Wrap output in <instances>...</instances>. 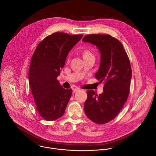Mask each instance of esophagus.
Instances as JSON below:
<instances>
[{
  "label": "esophagus",
  "mask_w": 156,
  "mask_h": 156,
  "mask_svg": "<svg viewBox=\"0 0 156 156\" xmlns=\"http://www.w3.org/2000/svg\"><path fill=\"white\" fill-rule=\"evenodd\" d=\"M73 91H74V92H77V91H79V90H80V88H73Z\"/></svg>",
  "instance_id": "esophagus-1"
}]
</instances>
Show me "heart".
Instances as JSON below:
<instances>
[{
	"instance_id": "obj_1",
	"label": "heart",
	"mask_w": 156,
	"mask_h": 156,
	"mask_svg": "<svg viewBox=\"0 0 156 156\" xmlns=\"http://www.w3.org/2000/svg\"><path fill=\"white\" fill-rule=\"evenodd\" d=\"M83 59H86V58H89L91 57H94L93 55L88 50H85L83 51Z\"/></svg>"
}]
</instances>
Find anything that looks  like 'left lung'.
Here are the masks:
<instances>
[{
  "label": "left lung",
  "instance_id": "obj_1",
  "mask_svg": "<svg viewBox=\"0 0 156 156\" xmlns=\"http://www.w3.org/2000/svg\"><path fill=\"white\" fill-rule=\"evenodd\" d=\"M82 41L98 49L100 63L95 77L104 83L102 94L88 90L84 110L92 121L106 124L117 116L127 100L132 76L130 61L121 42L109 35H87Z\"/></svg>",
  "mask_w": 156,
  "mask_h": 156
}]
</instances>
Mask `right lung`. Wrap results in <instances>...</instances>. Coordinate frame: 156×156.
Instances as JSON below:
<instances>
[{
    "mask_svg": "<svg viewBox=\"0 0 156 156\" xmlns=\"http://www.w3.org/2000/svg\"><path fill=\"white\" fill-rule=\"evenodd\" d=\"M82 37L54 33L40 43L32 55L29 83L37 110L46 121L56 120L65 112L72 89H64L57 77L69 51Z\"/></svg>",
    "mask_w": 156,
    "mask_h": 156,
    "instance_id": "1",
    "label": "right lung"
}]
</instances>
